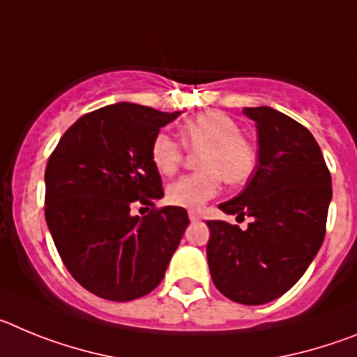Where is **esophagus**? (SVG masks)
<instances>
[{"label":"esophagus","mask_w":357,"mask_h":357,"mask_svg":"<svg viewBox=\"0 0 357 357\" xmlns=\"http://www.w3.org/2000/svg\"><path fill=\"white\" fill-rule=\"evenodd\" d=\"M189 220H193V222H195V220H200V214H198L197 213V211H189Z\"/></svg>","instance_id":"1"}]
</instances>
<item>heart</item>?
I'll use <instances>...</instances> for the list:
<instances>
[{
	"instance_id": "heart-1",
	"label": "heart",
	"mask_w": 357,
	"mask_h": 357,
	"mask_svg": "<svg viewBox=\"0 0 357 357\" xmlns=\"http://www.w3.org/2000/svg\"><path fill=\"white\" fill-rule=\"evenodd\" d=\"M182 144L198 151L202 172L181 176L169 184L166 197L169 204L185 209H198L214 198L225 181L230 185L247 182L255 168V151L241 135L234 119L222 112H207L189 119L181 127ZM150 157L160 175H173L184 159V150L172 135L157 134L151 141Z\"/></svg>"
}]
</instances>
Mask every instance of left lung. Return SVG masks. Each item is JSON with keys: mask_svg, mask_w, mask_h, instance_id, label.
I'll return each instance as SVG.
<instances>
[{"mask_svg": "<svg viewBox=\"0 0 357 357\" xmlns=\"http://www.w3.org/2000/svg\"><path fill=\"white\" fill-rule=\"evenodd\" d=\"M257 123L259 159L247 188L220 204L252 216L247 230L209 220L207 263L220 293L245 305L284 295L304 275L326 238L331 173L311 132L270 107H245Z\"/></svg>", "mask_w": 357, "mask_h": 357, "instance_id": "obj_1", "label": "left lung"}]
</instances>
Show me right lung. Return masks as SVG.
Returning a JSON list of instances; mask_svg holds the SVG:
<instances>
[{
	"mask_svg": "<svg viewBox=\"0 0 357 357\" xmlns=\"http://www.w3.org/2000/svg\"><path fill=\"white\" fill-rule=\"evenodd\" d=\"M181 112L116 103L66 130L44 173V214L62 263L87 291L127 302L162 280L189 223L184 207H160L151 141ZM141 203L152 207L134 217Z\"/></svg>",
	"mask_w": 357,
	"mask_h": 357,
	"instance_id": "add662e5",
	"label": "right lung"
}]
</instances>
